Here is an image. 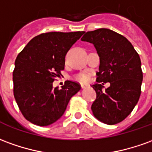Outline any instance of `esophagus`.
Here are the masks:
<instances>
[{
  "instance_id": "obj_1",
  "label": "esophagus",
  "mask_w": 152,
  "mask_h": 152,
  "mask_svg": "<svg viewBox=\"0 0 152 152\" xmlns=\"http://www.w3.org/2000/svg\"><path fill=\"white\" fill-rule=\"evenodd\" d=\"M80 86H81V88H86V87H87L88 86V85H86V84H81V85H80Z\"/></svg>"
}]
</instances>
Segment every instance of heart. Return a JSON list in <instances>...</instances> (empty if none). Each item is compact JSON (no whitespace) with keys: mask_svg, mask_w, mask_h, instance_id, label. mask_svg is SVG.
I'll use <instances>...</instances> for the list:
<instances>
[{"mask_svg":"<svg viewBox=\"0 0 152 152\" xmlns=\"http://www.w3.org/2000/svg\"><path fill=\"white\" fill-rule=\"evenodd\" d=\"M76 79L80 82H88L90 80V75H88L86 73H80L76 76Z\"/></svg>","mask_w":152,"mask_h":152,"instance_id":"heart-1","label":"heart"}]
</instances>
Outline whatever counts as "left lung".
<instances>
[{
  "mask_svg": "<svg viewBox=\"0 0 152 152\" xmlns=\"http://www.w3.org/2000/svg\"><path fill=\"white\" fill-rule=\"evenodd\" d=\"M81 41L94 44L99 57V83L92 85L96 92L93 114L104 124L120 123L140 98L143 75L138 53L125 37L109 28L86 32ZM99 82H109L110 86L104 91Z\"/></svg>",
  "mask_w": 152,
  "mask_h": 152,
  "instance_id": "obj_1",
  "label": "left lung"
}]
</instances>
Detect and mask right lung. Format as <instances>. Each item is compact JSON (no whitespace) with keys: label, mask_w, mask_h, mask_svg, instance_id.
Wrapping results in <instances>:
<instances>
[{"label":"right lung","mask_w":152,"mask_h":152,"mask_svg":"<svg viewBox=\"0 0 152 152\" xmlns=\"http://www.w3.org/2000/svg\"><path fill=\"white\" fill-rule=\"evenodd\" d=\"M84 31L49 32L31 39L17 56L13 72L14 96L20 110L30 123L48 126L65 112L69 100L80 90L66 80L53 88L55 77L64 69L66 53Z\"/></svg>","instance_id":"1"}]
</instances>
